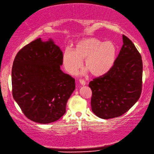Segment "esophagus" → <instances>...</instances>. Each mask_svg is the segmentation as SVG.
<instances>
[{
    "label": "esophagus",
    "mask_w": 154,
    "mask_h": 154,
    "mask_svg": "<svg viewBox=\"0 0 154 154\" xmlns=\"http://www.w3.org/2000/svg\"><path fill=\"white\" fill-rule=\"evenodd\" d=\"M79 82H80V84H81L82 86H84L86 84V82L84 81V80H79Z\"/></svg>",
    "instance_id": "esophagus-1"
}]
</instances>
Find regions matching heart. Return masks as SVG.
Returning a JSON list of instances; mask_svg holds the SVG:
<instances>
[{
  "mask_svg": "<svg viewBox=\"0 0 154 154\" xmlns=\"http://www.w3.org/2000/svg\"><path fill=\"white\" fill-rule=\"evenodd\" d=\"M117 53V46L112 41L103 42L95 37L85 38L78 40L74 50H65L62 62L68 72L75 75L84 59L87 70L99 77L107 74L114 66Z\"/></svg>",
  "mask_w": 154,
  "mask_h": 154,
  "instance_id": "obj_1",
  "label": "heart"
}]
</instances>
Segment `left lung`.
Returning a JSON list of instances; mask_svg holds the SVG:
<instances>
[{"mask_svg": "<svg viewBox=\"0 0 154 154\" xmlns=\"http://www.w3.org/2000/svg\"><path fill=\"white\" fill-rule=\"evenodd\" d=\"M122 38L124 45L114 66L89 83L92 110L100 118L120 116L137 102L142 92V56L127 36Z\"/></svg>", "mask_w": 154, "mask_h": 154, "instance_id": "left-lung-1", "label": "left lung"}]
</instances>
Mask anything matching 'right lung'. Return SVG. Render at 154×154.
Wrapping results in <instances>:
<instances>
[{
  "mask_svg": "<svg viewBox=\"0 0 154 154\" xmlns=\"http://www.w3.org/2000/svg\"><path fill=\"white\" fill-rule=\"evenodd\" d=\"M62 51L40 38L17 53L12 68V96L26 116L40 124L57 121L66 112L75 80L61 70Z\"/></svg>",
  "mask_w": 154,
  "mask_h": 154,
  "instance_id": "add662e5",
  "label": "right lung"
}]
</instances>
